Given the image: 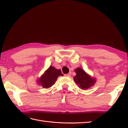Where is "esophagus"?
Here are the masks:
<instances>
[{
    "label": "esophagus",
    "instance_id": "esophagus-1",
    "mask_svg": "<svg viewBox=\"0 0 128 128\" xmlns=\"http://www.w3.org/2000/svg\"><path fill=\"white\" fill-rule=\"evenodd\" d=\"M64 75H65V76H67V77H70L71 73H68V74H65Z\"/></svg>",
    "mask_w": 128,
    "mask_h": 128
}]
</instances>
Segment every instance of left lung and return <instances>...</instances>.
Segmentation results:
<instances>
[{
	"label": "left lung",
	"instance_id": "8db88e82",
	"mask_svg": "<svg viewBox=\"0 0 128 128\" xmlns=\"http://www.w3.org/2000/svg\"><path fill=\"white\" fill-rule=\"evenodd\" d=\"M74 71L76 73V75L74 78V81L80 88L88 89L94 85L96 82L95 79L91 78L82 69L78 68Z\"/></svg>",
	"mask_w": 128,
	"mask_h": 128
}]
</instances>
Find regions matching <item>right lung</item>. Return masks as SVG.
<instances>
[{
    "mask_svg": "<svg viewBox=\"0 0 128 128\" xmlns=\"http://www.w3.org/2000/svg\"><path fill=\"white\" fill-rule=\"evenodd\" d=\"M63 76L61 70H57L54 67L50 66L39 80L40 84L43 88H49L54 84L57 78Z\"/></svg>",
    "mask_w": 128,
    "mask_h": 128,
    "instance_id": "obj_1",
    "label": "right lung"
}]
</instances>
